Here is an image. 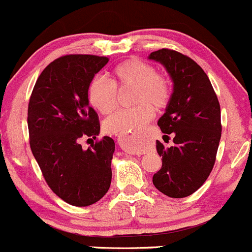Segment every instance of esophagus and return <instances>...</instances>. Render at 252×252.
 <instances>
[{"instance_id": "obj_1", "label": "esophagus", "mask_w": 252, "mask_h": 252, "mask_svg": "<svg viewBox=\"0 0 252 252\" xmlns=\"http://www.w3.org/2000/svg\"><path fill=\"white\" fill-rule=\"evenodd\" d=\"M136 137H139V134H136ZM129 153L133 154V155H138V154H142V151L136 150V149H132V150H129Z\"/></svg>"}]
</instances>
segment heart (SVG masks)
<instances>
[{"label":"heart","mask_w":252,"mask_h":252,"mask_svg":"<svg viewBox=\"0 0 252 252\" xmlns=\"http://www.w3.org/2000/svg\"><path fill=\"white\" fill-rule=\"evenodd\" d=\"M132 88L131 103L133 107L120 110L104 123L105 131L123 136L140 131L156 110L169 104L172 88L166 77L148 62L128 59L116 64L110 72V82L93 78L88 85L89 103L102 114H110L118 108V90Z\"/></svg>","instance_id":"1"}]
</instances>
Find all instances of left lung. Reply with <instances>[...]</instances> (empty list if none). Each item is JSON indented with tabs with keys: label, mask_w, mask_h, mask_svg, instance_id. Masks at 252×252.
Wrapping results in <instances>:
<instances>
[{
	"label": "left lung",
	"mask_w": 252,
	"mask_h": 252,
	"mask_svg": "<svg viewBox=\"0 0 252 252\" xmlns=\"http://www.w3.org/2000/svg\"><path fill=\"white\" fill-rule=\"evenodd\" d=\"M149 59L163 64L174 83L166 113L158 121L174 144L166 148L156 142L162 167L153 183L166 196L184 198L201 188L215 164L222 129L220 103L208 75L191 58L163 48Z\"/></svg>",
	"instance_id": "1"
}]
</instances>
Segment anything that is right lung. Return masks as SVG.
Wrapping results in <instances>:
<instances>
[{
    "label": "right lung",
    "instance_id": "add662e5",
    "mask_svg": "<svg viewBox=\"0 0 252 252\" xmlns=\"http://www.w3.org/2000/svg\"><path fill=\"white\" fill-rule=\"evenodd\" d=\"M108 61L105 56H61L43 69L30 97L32 154L51 191L75 207L98 202L112 181L114 140L103 137L86 150L80 144L99 133L98 115L89 105L86 90Z\"/></svg>",
    "mask_w": 252,
    "mask_h": 252
}]
</instances>
